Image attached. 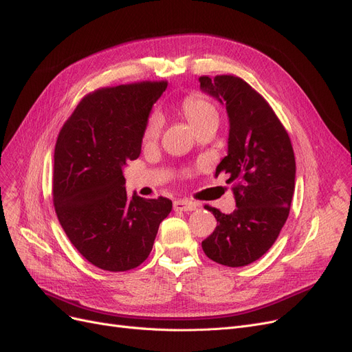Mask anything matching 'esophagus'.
<instances>
[{"label":"esophagus","mask_w":352,"mask_h":352,"mask_svg":"<svg viewBox=\"0 0 352 352\" xmlns=\"http://www.w3.org/2000/svg\"><path fill=\"white\" fill-rule=\"evenodd\" d=\"M197 209V204L188 201V200H175L174 201V210L175 212H192Z\"/></svg>","instance_id":"1"}]
</instances>
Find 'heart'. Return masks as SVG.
<instances>
[{"mask_svg": "<svg viewBox=\"0 0 352 352\" xmlns=\"http://www.w3.org/2000/svg\"><path fill=\"white\" fill-rule=\"evenodd\" d=\"M179 110L186 116V119L190 122V124L194 129L197 130V132L206 124L219 122V113L214 104L200 94L186 96L179 101ZM161 129H162L161 117L158 114H152L148 119L145 132H143V140L146 143L155 142L160 138Z\"/></svg>", "mask_w": 352, "mask_h": 352, "instance_id": "1", "label": "heart"}]
</instances>
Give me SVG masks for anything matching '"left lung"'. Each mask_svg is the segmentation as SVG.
<instances>
[{
  "label": "left lung",
  "instance_id": "8db88e82",
  "mask_svg": "<svg viewBox=\"0 0 352 352\" xmlns=\"http://www.w3.org/2000/svg\"><path fill=\"white\" fill-rule=\"evenodd\" d=\"M199 81L204 93L226 106L228 156L214 175H228L236 200L230 214L204 206L217 226L201 248L217 264L243 267L271 248L289 217L296 178L292 140L267 100L242 78L204 75Z\"/></svg>",
  "mask_w": 352,
  "mask_h": 352
}]
</instances>
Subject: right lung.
I'll return each mask as SVG.
<instances>
[{
  "mask_svg": "<svg viewBox=\"0 0 352 352\" xmlns=\"http://www.w3.org/2000/svg\"><path fill=\"white\" fill-rule=\"evenodd\" d=\"M166 81L100 88L62 126L54 164V206L67 236L88 263L106 271L139 267L152 251L165 197L127 196L123 166L139 158L152 106Z\"/></svg>",
  "mask_w": 352,
  "mask_h": 352,
  "instance_id": "right-lung-1",
  "label": "right lung"
}]
</instances>
